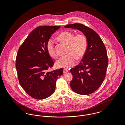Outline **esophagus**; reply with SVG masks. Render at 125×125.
Instances as JSON below:
<instances>
[{"instance_id": "1", "label": "esophagus", "mask_w": 125, "mask_h": 125, "mask_svg": "<svg viewBox=\"0 0 125 125\" xmlns=\"http://www.w3.org/2000/svg\"><path fill=\"white\" fill-rule=\"evenodd\" d=\"M68 72V70L67 69H63V73H67Z\"/></svg>"}]
</instances>
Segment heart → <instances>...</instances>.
Listing matches in <instances>:
<instances>
[{
    "instance_id": "heart-1",
    "label": "heart",
    "mask_w": 125,
    "mask_h": 125,
    "mask_svg": "<svg viewBox=\"0 0 125 125\" xmlns=\"http://www.w3.org/2000/svg\"><path fill=\"white\" fill-rule=\"evenodd\" d=\"M58 39L61 42L69 46L67 55L62 57L56 62L58 67L69 68L75 63L76 58L81 59L86 53L88 41L86 36L79 34L75 36L74 34L69 31H64L58 36ZM47 50L48 53L52 58L56 59L58 54L55 50L53 40L50 39L47 43Z\"/></svg>"
}]
</instances>
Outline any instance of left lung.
<instances>
[{"instance_id": "obj_1", "label": "left lung", "mask_w": 125, "mask_h": 125, "mask_svg": "<svg viewBox=\"0 0 125 125\" xmlns=\"http://www.w3.org/2000/svg\"><path fill=\"white\" fill-rule=\"evenodd\" d=\"M64 27L81 31L87 39V49L81 62L70 70L73 77L70 86L77 94H90L101 86L105 77L108 64L105 47L95 31L82 24H70Z\"/></svg>"}]
</instances>
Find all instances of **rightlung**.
<instances>
[{
    "instance_id": "add662e5",
    "label": "right lung",
    "mask_w": 125,
    "mask_h": 125,
    "mask_svg": "<svg viewBox=\"0 0 125 125\" xmlns=\"http://www.w3.org/2000/svg\"><path fill=\"white\" fill-rule=\"evenodd\" d=\"M60 26H41L33 30L20 47L16 67L20 84L31 97L46 99L55 91L56 82L63 69L47 70L54 62L47 50V43Z\"/></svg>"
}]
</instances>
